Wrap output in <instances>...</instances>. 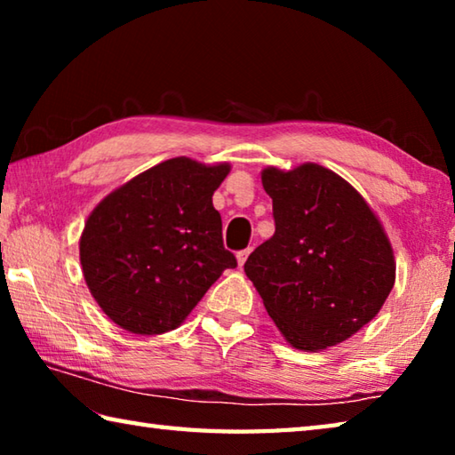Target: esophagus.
Returning a JSON list of instances; mask_svg holds the SVG:
<instances>
[{
	"label": "esophagus",
	"instance_id": "esophagus-1",
	"mask_svg": "<svg viewBox=\"0 0 455 455\" xmlns=\"http://www.w3.org/2000/svg\"><path fill=\"white\" fill-rule=\"evenodd\" d=\"M249 255H251V249H244V251H238L236 252V260H238V265H244L246 263V259H249Z\"/></svg>",
	"mask_w": 455,
	"mask_h": 455
}]
</instances>
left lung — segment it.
Listing matches in <instances>:
<instances>
[{
  "label": "left lung",
  "instance_id": "left-lung-1",
  "mask_svg": "<svg viewBox=\"0 0 455 455\" xmlns=\"http://www.w3.org/2000/svg\"><path fill=\"white\" fill-rule=\"evenodd\" d=\"M275 235L244 273L297 349L319 351L367 325L394 289V251L363 196L319 164L265 168Z\"/></svg>",
  "mask_w": 455,
  "mask_h": 455
}]
</instances>
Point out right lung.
Segmentation results:
<instances>
[{
    "instance_id": "add662e5",
    "label": "right lung",
    "mask_w": 455,
    "mask_h": 455,
    "mask_svg": "<svg viewBox=\"0 0 455 455\" xmlns=\"http://www.w3.org/2000/svg\"><path fill=\"white\" fill-rule=\"evenodd\" d=\"M228 171V164L166 160L90 214L80 238L84 279L116 325L136 335L172 331L222 271L236 267L212 206Z\"/></svg>"
}]
</instances>
